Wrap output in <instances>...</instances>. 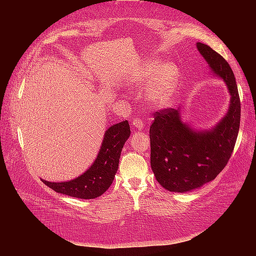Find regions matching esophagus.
I'll list each match as a JSON object with an SVG mask.
<instances>
[{
  "label": "esophagus",
  "instance_id": "esophagus-1",
  "mask_svg": "<svg viewBox=\"0 0 256 256\" xmlns=\"http://www.w3.org/2000/svg\"><path fill=\"white\" fill-rule=\"evenodd\" d=\"M132 127L138 129V130H142L144 129V122L141 118H138V116H134V118L132 120Z\"/></svg>",
  "mask_w": 256,
  "mask_h": 256
}]
</instances>
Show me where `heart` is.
<instances>
[{
	"label": "heart",
	"mask_w": 256,
	"mask_h": 256,
	"mask_svg": "<svg viewBox=\"0 0 256 256\" xmlns=\"http://www.w3.org/2000/svg\"><path fill=\"white\" fill-rule=\"evenodd\" d=\"M178 83V72L173 65H162L158 62H150L141 70L129 76L126 80L128 88L149 85L147 88V104L152 106H161L168 102Z\"/></svg>",
	"instance_id": "1"
}]
</instances>
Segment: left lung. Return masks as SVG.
<instances>
[{
  "instance_id": "left-lung-1",
  "label": "left lung",
  "mask_w": 256,
  "mask_h": 256,
  "mask_svg": "<svg viewBox=\"0 0 256 256\" xmlns=\"http://www.w3.org/2000/svg\"><path fill=\"white\" fill-rule=\"evenodd\" d=\"M196 49L212 76L226 83L230 104L226 115L207 129L184 122L180 106L154 113L150 166L157 182L171 192H190L214 180L230 158L239 131L240 100L233 70L209 46L196 42Z\"/></svg>"
}]
</instances>
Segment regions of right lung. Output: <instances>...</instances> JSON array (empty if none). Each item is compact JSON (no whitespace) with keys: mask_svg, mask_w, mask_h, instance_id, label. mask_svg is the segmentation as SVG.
Returning <instances> with one entry per match:
<instances>
[{"mask_svg":"<svg viewBox=\"0 0 256 256\" xmlns=\"http://www.w3.org/2000/svg\"><path fill=\"white\" fill-rule=\"evenodd\" d=\"M129 136L130 127L127 120L114 124L104 131L97 157L84 173L67 182L42 180L52 190L72 198L90 200L100 196L114 180L122 146Z\"/></svg>","mask_w":256,"mask_h":256,"instance_id":"1","label":"right lung"}]
</instances>
